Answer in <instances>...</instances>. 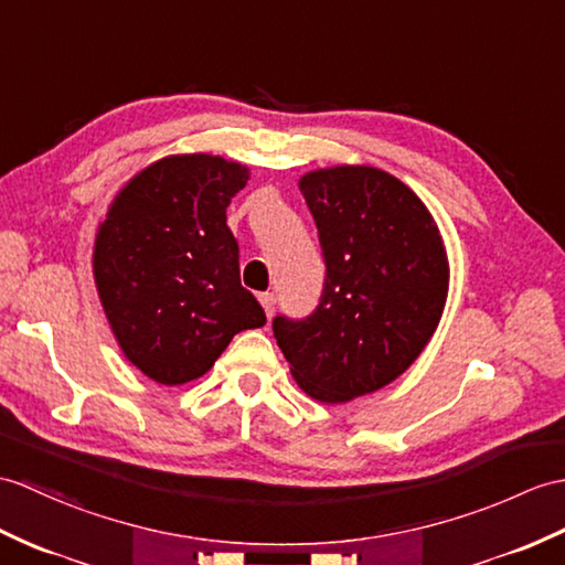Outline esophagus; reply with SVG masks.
Segmentation results:
<instances>
[{
  "label": "esophagus",
  "instance_id": "esophagus-1",
  "mask_svg": "<svg viewBox=\"0 0 565 565\" xmlns=\"http://www.w3.org/2000/svg\"><path fill=\"white\" fill-rule=\"evenodd\" d=\"M259 303H262V308H265L267 318H271L274 306H277V298H274V294H259Z\"/></svg>",
  "mask_w": 565,
  "mask_h": 565
}]
</instances>
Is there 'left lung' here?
Masks as SVG:
<instances>
[{
	"instance_id": "obj_1",
	"label": "left lung",
	"mask_w": 565,
	"mask_h": 565,
	"mask_svg": "<svg viewBox=\"0 0 565 565\" xmlns=\"http://www.w3.org/2000/svg\"><path fill=\"white\" fill-rule=\"evenodd\" d=\"M298 188L324 286L312 315H277L271 330L306 395L342 404L385 387L426 349L448 298V255L426 204L385 170L320 168Z\"/></svg>"
}]
</instances>
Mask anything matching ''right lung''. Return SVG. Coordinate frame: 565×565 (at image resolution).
<instances>
[{
  "label": "right lung",
  "instance_id": "1",
  "mask_svg": "<svg viewBox=\"0 0 565 565\" xmlns=\"http://www.w3.org/2000/svg\"><path fill=\"white\" fill-rule=\"evenodd\" d=\"M250 170L212 153L168 156L117 192L94 279L127 361L161 385L202 377L231 339L267 322L241 286L226 206Z\"/></svg>",
  "mask_w": 565,
  "mask_h": 565
}]
</instances>
